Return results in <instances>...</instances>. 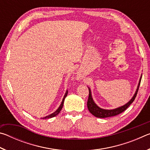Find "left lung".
I'll return each instance as SVG.
<instances>
[{"label": "left lung", "mask_w": 150, "mask_h": 150, "mask_svg": "<svg viewBox=\"0 0 150 150\" xmlns=\"http://www.w3.org/2000/svg\"><path fill=\"white\" fill-rule=\"evenodd\" d=\"M142 75H141V77L139 78V83L138 85V87H137L136 91L135 93H134V96L132 98L128 101V103L123 106H121L120 107H118L114 109H110V110H108V109H103L100 108L99 106H97V105L95 103V101L93 100V98L92 97V94H91V88L88 87V91H89V94H88V98L87 101V108L89 110L90 112L94 115L95 117L97 118H108V117H111V116H115L116 115H118L119 114H120L124 112L126 109L130 106L132 103H133V101L135 99L136 96L137 95V93H138V88L139 87V85H140L141 79H142Z\"/></svg>", "instance_id": "left-lung-1"}]
</instances>
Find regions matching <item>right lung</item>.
Listing matches in <instances>:
<instances>
[{"label": "right lung", "instance_id": "1", "mask_svg": "<svg viewBox=\"0 0 150 150\" xmlns=\"http://www.w3.org/2000/svg\"><path fill=\"white\" fill-rule=\"evenodd\" d=\"M67 93H68V91H66V92H65V95H64V96H63V100H62V103H61V105H60V106H59V108H58L57 109V110L54 112H53L52 114H51V115H48V116H45V117L41 118H42V119H48V118H53V117H54V116H57V115H58V114H59V113L60 112L61 110H62V108H63V103H64V100H65V98L66 96H67Z\"/></svg>", "mask_w": 150, "mask_h": 150}]
</instances>
